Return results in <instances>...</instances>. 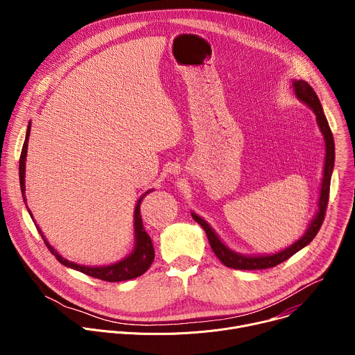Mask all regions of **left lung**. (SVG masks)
<instances>
[{"label": "left lung", "instance_id": "1", "mask_svg": "<svg viewBox=\"0 0 355 355\" xmlns=\"http://www.w3.org/2000/svg\"><path fill=\"white\" fill-rule=\"evenodd\" d=\"M292 88L296 95V98L308 105L316 115V122L318 126L323 135L324 139V147H326V156H324V167H323V177H322V184H320V192H319V200H318V212L315 214L313 219L311 220L306 232L303 233L302 237H299L295 243L288 245L286 248L272 252V254H241V252H237L227 247L216 234V232L211 227V225L198 216L195 212H191V216L193 218L195 222H198L202 227H204L209 244L216 254V257L226 266L234 270H264V268H271L275 267L289 257H292L295 252L302 250L303 247H306L318 234L327 208V202H329V192H330V180L334 168V140L333 135L329 126V122L324 116L323 108L320 101L313 91V88L303 80H292Z\"/></svg>", "mask_w": 355, "mask_h": 355}]
</instances>
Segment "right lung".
I'll list each match as a JSON object with an SVG mask.
<instances>
[{
  "label": "right lung",
  "mask_w": 355,
  "mask_h": 355,
  "mask_svg": "<svg viewBox=\"0 0 355 355\" xmlns=\"http://www.w3.org/2000/svg\"><path fill=\"white\" fill-rule=\"evenodd\" d=\"M29 135H31V122L28 123V129H26V136H25V141H24V147L21 151V159H19V184H21V192H22V198L25 200L26 205V196H25V166H26V153H28V141H29ZM151 192V189H148L147 192H144L135 207V218H133V227H135V245L130 254H128L125 259L110 264V266H96V267H91V266H80L77 263L69 261L66 260L62 254H59V251L50 245V243L47 241V239L44 237L43 232L40 230V227L36 225L32 212L29 211L28 205L26 209L32 218V220L35 222V226L39 232V234L42 236L44 244L47 245L49 251L58 259L59 263H62L64 267L77 270L85 275L103 279V281H108V282H119V281H128V279H133L140 277L141 274H144L151 263L155 260V248H153V243H151L150 236L146 233L144 227H143V222H141V215H140V204L143 198Z\"/></svg>",
  "instance_id": "obj_1"
}]
</instances>
